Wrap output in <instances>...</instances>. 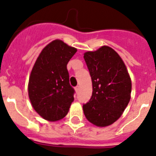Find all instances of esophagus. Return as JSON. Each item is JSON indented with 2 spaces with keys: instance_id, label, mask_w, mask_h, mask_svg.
Returning <instances> with one entry per match:
<instances>
[{
  "instance_id": "esophagus-1",
  "label": "esophagus",
  "mask_w": 156,
  "mask_h": 156,
  "mask_svg": "<svg viewBox=\"0 0 156 156\" xmlns=\"http://www.w3.org/2000/svg\"><path fill=\"white\" fill-rule=\"evenodd\" d=\"M75 90H76V92H79V90H80V87H79V86L76 87H75Z\"/></svg>"
}]
</instances>
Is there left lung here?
Segmentation results:
<instances>
[{"mask_svg":"<svg viewBox=\"0 0 156 156\" xmlns=\"http://www.w3.org/2000/svg\"><path fill=\"white\" fill-rule=\"evenodd\" d=\"M83 58L92 80V96L83 109L87 119L99 127L112 125L122 115L131 94V80L119 54L108 46L87 51Z\"/></svg>","mask_w":156,"mask_h":156,"instance_id":"left-lung-1","label":"left lung"}]
</instances>
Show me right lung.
I'll return each instance as SVG.
<instances>
[{
    "instance_id": "obj_1",
    "label": "right lung",
    "mask_w": 156,
    "mask_h": 156,
    "mask_svg": "<svg viewBox=\"0 0 156 156\" xmlns=\"http://www.w3.org/2000/svg\"><path fill=\"white\" fill-rule=\"evenodd\" d=\"M77 51L61 40L44 48L32 69L28 94L33 108L51 122L63 119L73 101L74 89L69 84L67 64Z\"/></svg>"
}]
</instances>
